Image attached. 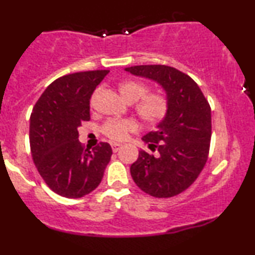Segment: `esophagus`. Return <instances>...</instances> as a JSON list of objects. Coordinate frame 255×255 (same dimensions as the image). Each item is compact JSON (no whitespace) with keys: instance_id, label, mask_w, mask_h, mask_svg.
I'll return each mask as SVG.
<instances>
[{"instance_id":"esophagus-1","label":"esophagus","mask_w":255,"mask_h":255,"mask_svg":"<svg viewBox=\"0 0 255 255\" xmlns=\"http://www.w3.org/2000/svg\"><path fill=\"white\" fill-rule=\"evenodd\" d=\"M121 144H118V142H114V144H111V148H113L114 152H118L120 148H121Z\"/></svg>"}]
</instances>
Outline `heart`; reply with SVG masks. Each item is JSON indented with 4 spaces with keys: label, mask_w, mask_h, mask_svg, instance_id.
Instances as JSON below:
<instances>
[{
    "label": "heart",
    "mask_w": 255,
    "mask_h": 255,
    "mask_svg": "<svg viewBox=\"0 0 255 255\" xmlns=\"http://www.w3.org/2000/svg\"><path fill=\"white\" fill-rule=\"evenodd\" d=\"M121 96L129 103L135 104V113L146 125H157L165 119L169 111V99L163 92H149L148 86L140 80H125L119 84ZM97 93V92H96ZM95 93V95H96ZM93 102V98H92ZM103 133L111 140L122 141L130 133L137 130V125L134 120H109L103 125Z\"/></svg>",
    "instance_id": "b5f03b06"
}]
</instances>
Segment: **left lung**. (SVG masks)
<instances>
[{
    "instance_id": "1",
    "label": "left lung",
    "mask_w": 255,
    "mask_h": 255,
    "mask_svg": "<svg viewBox=\"0 0 255 255\" xmlns=\"http://www.w3.org/2000/svg\"><path fill=\"white\" fill-rule=\"evenodd\" d=\"M137 77L162 85L169 111L157 129L142 137L152 152L139 151L130 175L141 191L154 198H171L197 180L209 158L211 108L189 75L164 64L126 68Z\"/></svg>"
}]
</instances>
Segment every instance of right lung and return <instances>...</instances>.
Here are the masks:
<instances>
[{
    "instance_id": "right-lung-1",
    "label": "right lung",
    "mask_w": 255,
    "mask_h": 255,
    "mask_svg": "<svg viewBox=\"0 0 255 255\" xmlns=\"http://www.w3.org/2000/svg\"><path fill=\"white\" fill-rule=\"evenodd\" d=\"M109 71L79 72L51 83L34 104L30 146L37 170L49 188L64 198H81L103 178L113 150L99 142L85 150L78 127L90 121V98Z\"/></svg>"
}]
</instances>
